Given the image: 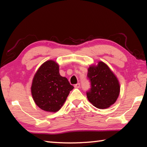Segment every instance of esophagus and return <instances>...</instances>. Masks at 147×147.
Masks as SVG:
<instances>
[{"label": "esophagus", "mask_w": 147, "mask_h": 147, "mask_svg": "<svg viewBox=\"0 0 147 147\" xmlns=\"http://www.w3.org/2000/svg\"><path fill=\"white\" fill-rule=\"evenodd\" d=\"M74 87H75L76 88H79L80 87V83H78L76 84V85H74Z\"/></svg>", "instance_id": "1"}]
</instances>
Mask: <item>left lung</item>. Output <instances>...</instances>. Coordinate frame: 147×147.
Returning <instances> with one entry per match:
<instances>
[{"label":"left lung","instance_id":"left-lung-1","mask_svg":"<svg viewBox=\"0 0 147 147\" xmlns=\"http://www.w3.org/2000/svg\"><path fill=\"white\" fill-rule=\"evenodd\" d=\"M88 78L91 88L86 92L89 102L98 109H106L114 104L120 92L117 77L104 62L100 61L96 65L88 69Z\"/></svg>","mask_w":147,"mask_h":147}]
</instances>
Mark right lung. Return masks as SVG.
I'll use <instances>...</instances> for the list:
<instances>
[{"label": "right lung", "mask_w": 147, "mask_h": 147, "mask_svg": "<svg viewBox=\"0 0 147 147\" xmlns=\"http://www.w3.org/2000/svg\"><path fill=\"white\" fill-rule=\"evenodd\" d=\"M74 86L59 74V64L45 62L33 79L31 91L35 104L42 110L55 112L60 110Z\"/></svg>", "instance_id": "right-lung-1"}]
</instances>
